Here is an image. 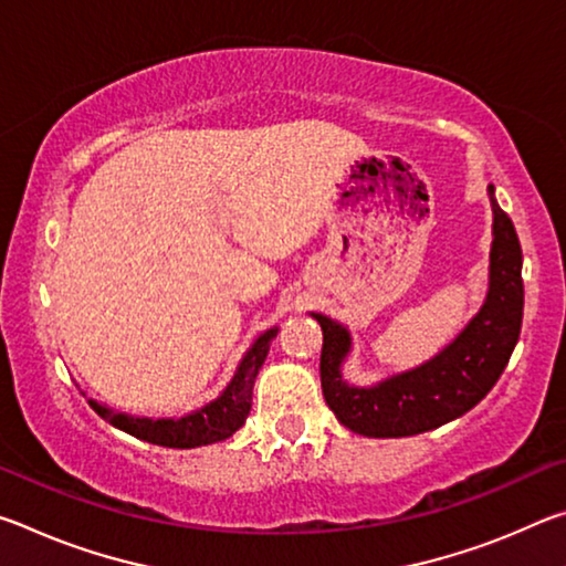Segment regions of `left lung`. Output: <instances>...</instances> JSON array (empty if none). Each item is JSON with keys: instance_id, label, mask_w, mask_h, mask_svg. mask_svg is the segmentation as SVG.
<instances>
[{"instance_id": "obj_1", "label": "left lung", "mask_w": 566, "mask_h": 566, "mask_svg": "<svg viewBox=\"0 0 566 566\" xmlns=\"http://www.w3.org/2000/svg\"><path fill=\"white\" fill-rule=\"evenodd\" d=\"M490 191L494 212L490 294L467 329L434 359L377 387H352L339 371L352 344L349 332L324 314H312L324 337L322 395L352 432L375 439L429 432L479 405L502 377L522 329V247L512 219L496 205L494 187Z\"/></svg>"}]
</instances>
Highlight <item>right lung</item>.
<instances>
[{
	"instance_id": "1",
	"label": "right lung",
	"mask_w": 566,
	"mask_h": 566,
	"mask_svg": "<svg viewBox=\"0 0 566 566\" xmlns=\"http://www.w3.org/2000/svg\"><path fill=\"white\" fill-rule=\"evenodd\" d=\"M276 337V329L264 332L260 339L252 344V349L244 354L242 364H239L234 379L222 391V397L214 399L212 405L191 411V415L181 419H139L127 415H114L112 409L90 401L92 409L97 411L102 419H107L122 432H127L137 439H145L149 444L171 447V449H191L222 442V439L232 437L252 409V389L256 371L266 359L270 344Z\"/></svg>"
}]
</instances>
